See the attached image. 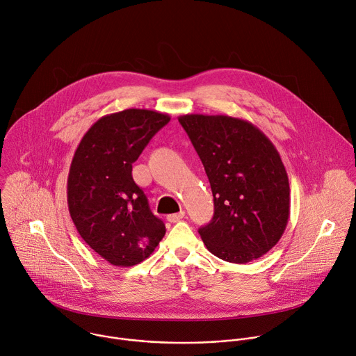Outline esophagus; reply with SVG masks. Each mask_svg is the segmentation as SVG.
I'll use <instances>...</instances> for the list:
<instances>
[{
	"label": "esophagus",
	"instance_id": "obj_1",
	"mask_svg": "<svg viewBox=\"0 0 356 356\" xmlns=\"http://www.w3.org/2000/svg\"><path fill=\"white\" fill-rule=\"evenodd\" d=\"M184 218V211H180V213H177V214H170V216H168V221L169 222H177V221H180V220H183Z\"/></svg>",
	"mask_w": 356,
	"mask_h": 356
}]
</instances>
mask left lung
Instances as JSON below:
<instances>
[{"instance_id": "8db88e82", "label": "left lung", "mask_w": 356, "mask_h": 356, "mask_svg": "<svg viewBox=\"0 0 356 356\" xmlns=\"http://www.w3.org/2000/svg\"><path fill=\"white\" fill-rule=\"evenodd\" d=\"M179 122L206 169L214 217L198 234L217 258L248 264L282 238L290 216L289 177L270 139L246 120L186 114Z\"/></svg>"}]
</instances>
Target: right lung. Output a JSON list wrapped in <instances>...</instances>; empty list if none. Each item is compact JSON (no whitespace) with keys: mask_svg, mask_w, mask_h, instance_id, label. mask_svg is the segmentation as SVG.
Listing matches in <instances>:
<instances>
[{"mask_svg":"<svg viewBox=\"0 0 356 356\" xmlns=\"http://www.w3.org/2000/svg\"><path fill=\"white\" fill-rule=\"evenodd\" d=\"M169 114L129 108L101 117L84 134L70 165L67 206L77 232L114 266L150 257L166 228L132 179V163Z\"/></svg>","mask_w":356,"mask_h":356,"instance_id":"add662e5","label":"right lung"}]
</instances>
